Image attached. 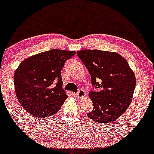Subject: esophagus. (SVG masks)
Wrapping results in <instances>:
<instances>
[{"label":"esophagus","mask_w":154,"mask_h":154,"mask_svg":"<svg viewBox=\"0 0 154 154\" xmlns=\"http://www.w3.org/2000/svg\"><path fill=\"white\" fill-rule=\"evenodd\" d=\"M75 96L77 98H81L85 97V92L83 90H80L77 93L75 94Z\"/></svg>","instance_id":"esophagus-1"}]
</instances>
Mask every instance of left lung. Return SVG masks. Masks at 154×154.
<instances>
[{
    "label": "left lung",
    "mask_w": 154,
    "mask_h": 154,
    "mask_svg": "<svg viewBox=\"0 0 154 154\" xmlns=\"http://www.w3.org/2000/svg\"><path fill=\"white\" fill-rule=\"evenodd\" d=\"M91 75L90 91L93 110L88 118L97 123H107L119 119L131 103L136 85L135 75L127 61L116 52L99 50L77 52Z\"/></svg>",
    "instance_id": "left-lung-1"
}]
</instances>
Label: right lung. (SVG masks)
<instances>
[{
	"mask_svg": "<svg viewBox=\"0 0 154 154\" xmlns=\"http://www.w3.org/2000/svg\"><path fill=\"white\" fill-rule=\"evenodd\" d=\"M75 51L53 49L29 57L16 69L14 90L29 114L46 118L59 111L68 97L62 88L61 71Z\"/></svg>",
	"mask_w": 154,
	"mask_h": 154,
	"instance_id": "1",
	"label": "right lung"
}]
</instances>
